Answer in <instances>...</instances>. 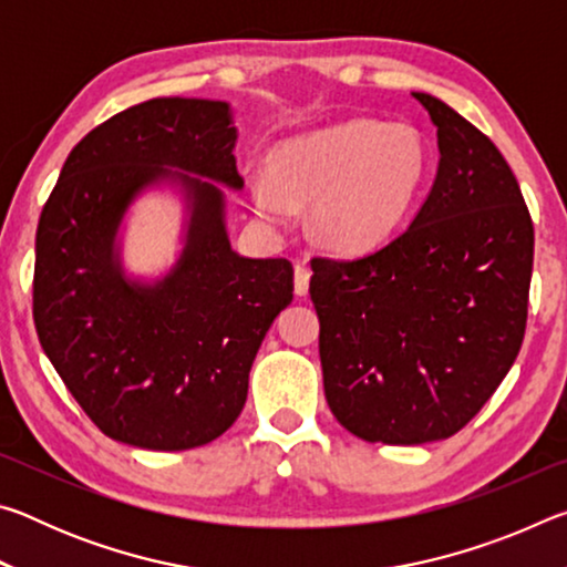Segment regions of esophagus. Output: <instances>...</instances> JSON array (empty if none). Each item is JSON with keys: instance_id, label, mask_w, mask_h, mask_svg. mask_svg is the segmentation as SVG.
I'll return each instance as SVG.
<instances>
[{"instance_id": "1", "label": "esophagus", "mask_w": 567, "mask_h": 567, "mask_svg": "<svg viewBox=\"0 0 567 567\" xmlns=\"http://www.w3.org/2000/svg\"><path fill=\"white\" fill-rule=\"evenodd\" d=\"M307 290H310V267L297 265L295 267V295L305 297Z\"/></svg>"}]
</instances>
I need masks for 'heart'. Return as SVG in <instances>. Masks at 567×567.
I'll use <instances>...</instances> for the list:
<instances>
[{
	"label": "heart",
	"instance_id": "b5f03b06",
	"mask_svg": "<svg viewBox=\"0 0 567 567\" xmlns=\"http://www.w3.org/2000/svg\"><path fill=\"white\" fill-rule=\"evenodd\" d=\"M430 152L410 124L350 120L275 147L252 205L285 223L310 205L307 227L334 252H368L398 233L425 187Z\"/></svg>",
	"mask_w": 567,
	"mask_h": 567
}]
</instances>
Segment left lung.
<instances>
[{
    "instance_id": "left-lung-1",
    "label": "left lung",
    "mask_w": 567,
    "mask_h": 567,
    "mask_svg": "<svg viewBox=\"0 0 567 567\" xmlns=\"http://www.w3.org/2000/svg\"><path fill=\"white\" fill-rule=\"evenodd\" d=\"M437 127L433 189L405 233L358 260L312 257L324 398L368 443L422 445L463 430L520 352L533 219L483 132L412 92Z\"/></svg>"
}]
</instances>
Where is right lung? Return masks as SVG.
<instances>
[{"instance_id": "obj_1", "label": "right lung", "mask_w": 567, "mask_h": 567, "mask_svg": "<svg viewBox=\"0 0 567 567\" xmlns=\"http://www.w3.org/2000/svg\"><path fill=\"white\" fill-rule=\"evenodd\" d=\"M235 142L227 102L134 104L70 152L42 209L37 334L87 417L124 445L172 453L223 435L245 408L267 330L292 302V265L237 255L223 189L202 179L243 189ZM159 181L186 189L190 223L176 267L147 286L123 277L116 233L133 197Z\"/></svg>"}]
</instances>
